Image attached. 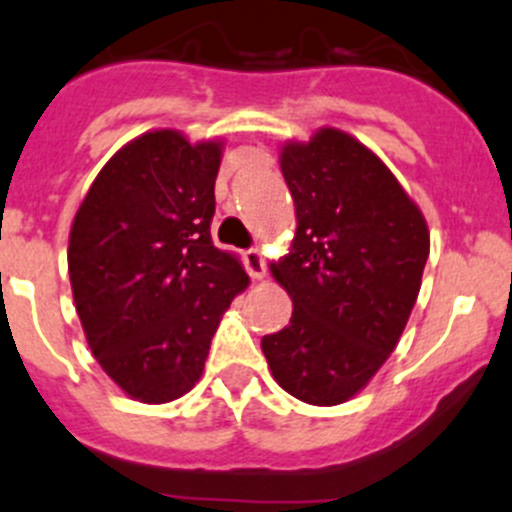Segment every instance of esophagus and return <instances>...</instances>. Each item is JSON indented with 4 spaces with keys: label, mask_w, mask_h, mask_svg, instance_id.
Masks as SVG:
<instances>
[{
    "label": "esophagus",
    "mask_w": 512,
    "mask_h": 512,
    "mask_svg": "<svg viewBox=\"0 0 512 512\" xmlns=\"http://www.w3.org/2000/svg\"><path fill=\"white\" fill-rule=\"evenodd\" d=\"M244 266L246 271H249V276L256 278V281H261V278L266 276V263H263V256L258 249L244 251Z\"/></svg>",
    "instance_id": "esophagus-1"
}]
</instances>
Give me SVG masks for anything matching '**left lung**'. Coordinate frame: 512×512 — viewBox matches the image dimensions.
Segmentation results:
<instances>
[{
  "instance_id": "1",
  "label": "left lung",
  "mask_w": 512,
  "mask_h": 512,
  "mask_svg": "<svg viewBox=\"0 0 512 512\" xmlns=\"http://www.w3.org/2000/svg\"><path fill=\"white\" fill-rule=\"evenodd\" d=\"M281 171L298 229L271 271L293 313L261 348L283 391L336 406L396 348L421 291L428 226L388 166L338 129L288 144Z\"/></svg>"
}]
</instances>
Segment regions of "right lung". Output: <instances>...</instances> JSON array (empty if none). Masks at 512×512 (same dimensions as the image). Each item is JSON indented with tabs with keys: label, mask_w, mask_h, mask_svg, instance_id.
Segmentation results:
<instances>
[{
	"label": "right lung",
	"mask_w": 512,
	"mask_h": 512,
	"mask_svg": "<svg viewBox=\"0 0 512 512\" xmlns=\"http://www.w3.org/2000/svg\"><path fill=\"white\" fill-rule=\"evenodd\" d=\"M216 141L161 129L116 151L69 236V278L91 353L141 403H169L201 378L211 338L249 286L211 241Z\"/></svg>",
	"instance_id": "1"
}]
</instances>
